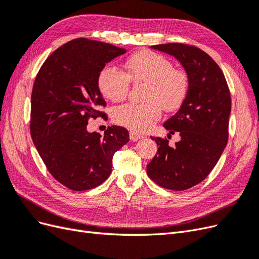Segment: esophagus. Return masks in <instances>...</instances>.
Segmentation results:
<instances>
[{"instance_id": "esophagus-1", "label": "esophagus", "mask_w": 259, "mask_h": 259, "mask_svg": "<svg viewBox=\"0 0 259 259\" xmlns=\"http://www.w3.org/2000/svg\"><path fill=\"white\" fill-rule=\"evenodd\" d=\"M142 138H144L143 135H138L137 133H133V132L130 133V139L132 140V142H137V140L142 139Z\"/></svg>"}]
</instances>
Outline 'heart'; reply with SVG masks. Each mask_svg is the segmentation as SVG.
<instances>
[{
	"mask_svg": "<svg viewBox=\"0 0 259 259\" xmlns=\"http://www.w3.org/2000/svg\"><path fill=\"white\" fill-rule=\"evenodd\" d=\"M126 75L112 67L100 70L97 85L103 96L110 101H121L127 95L130 83L147 85L146 104H127L114 109L116 124L133 133H145L161 119L162 108L173 112L182 107L189 91V79L184 70L175 69L171 61L162 55L142 51L131 56Z\"/></svg>",
	"mask_w": 259,
	"mask_h": 259,
	"instance_id": "heart-1",
	"label": "heart"
}]
</instances>
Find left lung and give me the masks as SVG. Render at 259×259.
<instances>
[{
    "mask_svg": "<svg viewBox=\"0 0 259 259\" xmlns=\"http://www.w3.org/2000/svg\"><path fill=\"white\" fill-rule=\"evenodd\" d=\"M151 49L175 57L189 79L184 104L163 124L168 135L178 132L180 140L169 147L167 139L151 137L159 148L147 165V174L155 184L182 191L205 179L224 152L228 142L230 92L221 68L200 49L182 43Z\"/></svg>",
    "mask_w": 259,
    "mask_h": 259,
    "instance_id": "8db88e82",
    "label": "left lung"
}]
</instances>
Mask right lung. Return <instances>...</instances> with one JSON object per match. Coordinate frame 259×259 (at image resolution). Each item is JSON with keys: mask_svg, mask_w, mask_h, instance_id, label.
I'll return each instance as SVG.
<instances>
[{"mask_svg": "<svg viewBox=\"0 0 259 259\" xmlns=\"http://www.w3.org/2000/svg\"><path fill=\"white\" fill-rule=\"evenodd\" d=\"M126 53L117 46L75 38L45 60L31 95L30 132L53 177L74 191L93 189L112 171L113 154L128 143L126 128L88 131L90 117L106 103L97 77L106 64Z\"/></svg>", "mask_w": 259, "mask_h": 259, "instance_id": "add662e5", "label": "right lung"}]
</instances>
